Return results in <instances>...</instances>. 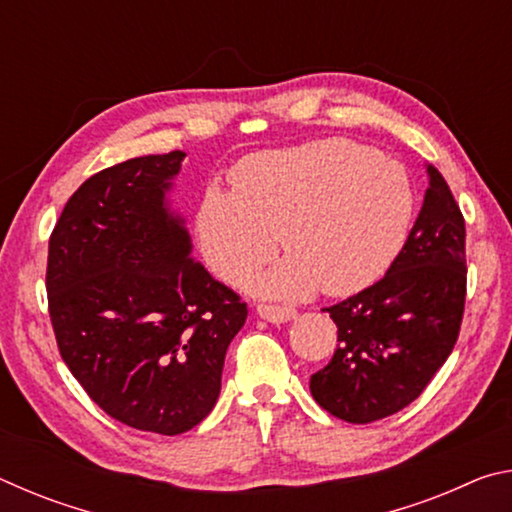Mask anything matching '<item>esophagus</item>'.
Listing matches in <instances>:
<instances>
[{
  "label": "esophagus",
  "mask_w": 512,
  "mask_h": 512,
  "mask_svg": "<svg viewBox=\"0 0 512 512\" xmlns=\"http://www.w3.org/2000/svg\"><path fill=\"white\" fill-rule=\"evenodd\" d=\"M259 318L268 320V323H289L296 318L298 311L293 307H277V305H257Z\"/></svg>",
  "instance_id": "1"
}]
</instances>
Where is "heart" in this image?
<instances>
[{
    "label": "heart",
    "instance_id": "heart-1",
    "mask_svg": "<svg viewBox=\"0 0 512 512\" xmlns=\"http://www.w3.org/2000/svg\"><path fill=\"white\" fill-rule=\"evenodd\" d=\"M230 183L232 194L212 187L198 205V246L219 280L239 282L273 257L280 237L289 257L244 282L268 298L366 289L400 255L415 214L402 164L345 137L248 155Z\"/></svg>",
    "mask_w": 512,
    "mask_h": 512
}]
</instances>
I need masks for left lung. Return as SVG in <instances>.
Here are the masks:
<instances>
[{
	"instance_id": "obj_1",
	"label": "left lung",
	"mask_w": 512,
	"mask_h": 512,
	"mask_svg": "<svg viewBox=\"0 0 512 512\" xmlns=\"http://www.w3.org/2000/svg\"><path fill=\"white\" fill-rule=\"evenodd\" d=\"M422 210L386 275L339 305L332 361L311 375L314 400L352 424L388 418L427 388L452 354L465 309V219L427 164Z\"/></svg>"
}]
</instances>
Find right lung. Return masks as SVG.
Masks as SVG:
<instances>
[{"mask_svg": "<svg viewBox=\"0 0 512 512\" xmlns=\"http://www.w3.org/2000/svg\"><path fill=\"white\" fill-rule=\"evenodd\" d=\"M183 151L108 167L76 189L49 239L60 357L110 418L178 436L207 418L248 309L192 257L167 194Z\"/></svg>", "mask_w": 512, "mask_h": 512, "instance_id": "right-lung-1", "label": "right lung"}]
</instances>
